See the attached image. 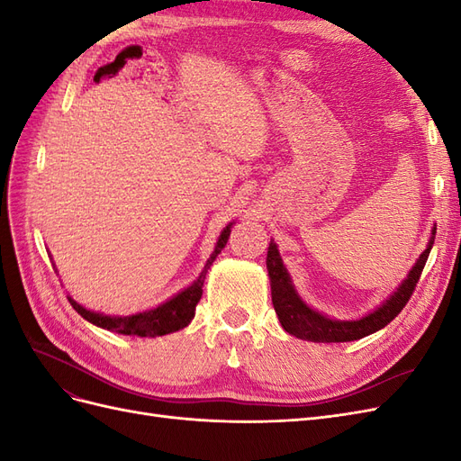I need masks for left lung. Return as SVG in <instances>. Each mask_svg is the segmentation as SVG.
Listing matches in <instances>:
<instances>
[{
	"mask_svg": "<svg viewBox=\"0 0 461 461\" xmlns=\"http://www.w3.org/2000/svg\"><path fill=\"white\" fill-rule=\"evenodd\" d=\"M435 234L437 227H432V236L425 248V252L415 261L408 278L396 288L394 294L390 296L381 308H376L375 312L357 321L329 319L312 310L310 305L298 296L294 285L290 281V275L285 269L276 244L271 240L267 252V271L271 278L273 308L278 315V321H281L283 329L290 334H294L296 339L310 342H350L381 330L394 317H398V313L403 310V305L410 302L417 283H420V276L430 254V248L435 244Z\"/></svg>",
	"mask_w": 461,
	"mask_h": 461,
	"instance_id": "1",
	"label": "left lung"
}]
</instances>
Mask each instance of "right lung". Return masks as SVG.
Returning a JSON list of instances; mask_svg holds the SVG:
<instances>
[{
    "mask_svg": "<svg viewBox=\"0 0 461 461\" xmlns=\"http://www.w3.org/2000/svg\"><path fill=\"white\" fill-rule=\"evenodd\" d=\"M230 227H232V222H229V225L222 229L213 254L207 259L205 267L196 281H194L188 288H185L183 292H178V294L173 296L171 300H167L165 303L158 305V308H153L144 313L127 315V317H111V315L95 313V312L82 308V305L77 303L71 296H68V302H71L73 308L86 321H90L92 325L107 329L111 332L131 334V337H163V334L185 329L194 319V313H196V305L202 298V286L205 281L207 269L212 267V263L221 254V249L227 246V240L230 236Z\"/></svg>",
    "mask_w": 461,
    "mask_h": 461,
    "instance_id": "right-lung-1",
    "label": "right lung"
}]
</instances>
